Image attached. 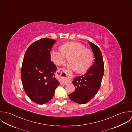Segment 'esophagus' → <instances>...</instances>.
Listing matches in <instances>:
<instances>
[{"label":"esophagus","mask_w":132,"mask_h":132,"mask_svg":"<svg viewBox=\"0 0 132 132\" xmlns=\"http://www.w3.org/2000/svg\"><path fill=\"white\" fill-rule=\"evenodd\" d=\"M58 79L61 80V84L63 85H67L68 82L66 79L69 77V75L66 72L65 69H59L56 72Z\"/></svg>","instance_id":"obj_1"}]
</instances>
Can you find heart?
<instances>
[{
    "mask_svg": "<svg viewBox=\"0 0 132 132\" xmlns=\"http://www.w3.org/2000/svg\"><path fill=\"white\" fill-rule=\"evenodd\" d=\"M51 59L56 65L63 64L68 57L69 62L66 64L69 68L76 70L77 72H83L91 66L93 61L92 52L78 42H70L63 44L61 50L52 49L50 52Z\"/></svg>",
    "mask_w": 132,
    "mask_h": 132,
    "instance_id": "b5f03b06",
    "label": "heart"
}]
</instances>
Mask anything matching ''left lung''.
I'll use <instances>...</instances> for the list:
<instances>
[{"instance_id": "1", "label": "left lung", "mask_w": 132, "mask_h": 132, "mask_svg": "<svg viewBox=\"0 0 132 132\" xmlns=\"http://www.w3.org/2000/svg\"><path fill=\"white\" fill-rule=\"evenodd\" d=\"M89 43L94 53V63L86 74L75 78L72 83L76 90L69 94L71 100L79 104L87 103L95 96L104 73V61L100 48L94 43Z\"/></svg>"}]
</instances>
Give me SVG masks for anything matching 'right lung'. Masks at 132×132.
<instances>
[{"mask_svg": "<svg viewBox=\"0 0 132 132\" xmlns=\"http://www.w3.org/2000/svg\"><path fill=\"white\" fill-rule=\"evenodd\" d=\"M54 40L42 38L32 43L25 53L21 79L28 97L34 103L44 104L53 98L59 82L55 78L57 67L51 62Z\"/></svg>", "mask_w": 132, "mask_h": 132, "instance_id": "1", "label": "right lung"}]
</instances>
